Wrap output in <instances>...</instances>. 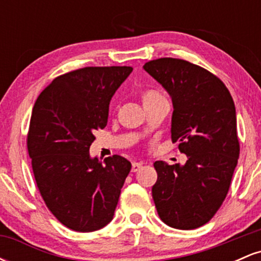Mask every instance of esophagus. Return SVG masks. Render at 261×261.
<instances>
[{"mask_svg": "<svg viewBox=\"0 0 261 261\" xmlns=\"http://www.w3.org/2000/svg\"><path fill=\"white\" fill-rule=\"evenodd\" d=\"M142 168V163H139V162H134L133 163V167H131V170L133 172H139V170Z\"/></svg>", "mask_w": 261, "mask_h": 261, "instance_id": "obj_1", "label": "esophagus"}]
</instances>
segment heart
<instances>
[{"instance_id": "heart-1", "label": "heart", "mask_w": 261, "mask_h": 261, "mask_svg": "<svg viewBox=\"0 0 261 261\" xmlns=\"http://www.w3.org/2000/svg\"><path fill=\"white\" fill-rule=\"evenodd\" d=\"M162 95L160 94L158 92L155 91H146L142 93V103H143V107L145 106H148V104L153 103V101L158 100V99H162Z\"/></svg>"}]
</instances>
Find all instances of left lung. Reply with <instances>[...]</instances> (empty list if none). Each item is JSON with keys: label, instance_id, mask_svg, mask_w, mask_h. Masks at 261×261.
<instances>
[{"label": "left lung", "instance_id": "1", "mask_svg": "<svg viewBox=\"0 0 261 261\" xmlns=\"http://www.w3.org/2000/svg\"><path fill=\"white\" fill-rule=\"evenodd\" d=\"M143 68L169 93L172 140L188 157L184 166L154 162L155 208L173 228H197L221 207L238 163L234 101L222 81L185 60H152Z\"/></svg>", "mask_w": 261, "mask_h": 261}]
</instances>
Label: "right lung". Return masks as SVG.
<instances>
[{
  "instance_id": "right-lung-1",
  "label": "right lung",
  "mask_w": 261,
  "mask_h": 261,
  "mask_svg": "<svg viewBox=\"0 0 261 261\" xmlns=\"http://www.w3.org/2000/svg\"><path fill=\"white\" fill-rule=\"evenodd\" d=\"M130 66L85 67L56 77L35 101L28 145L41 197L67 228L93 232L113 220L131 163L92 158L94 133L107 126L109 104Z\"/></svg>"
}]
</instances>
